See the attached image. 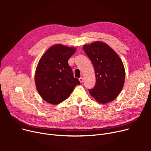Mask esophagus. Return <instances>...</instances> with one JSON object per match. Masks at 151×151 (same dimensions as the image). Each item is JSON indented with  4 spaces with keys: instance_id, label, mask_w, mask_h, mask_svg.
I'll list each match as a JSON object with an SVG mask.
<instances>
[{
    "instance_id": "34e87169",
    "label": "esophagus",
    "mask_w": 151,
    "mask_h": 151,
    "mask_svg": "<svg viewBox=\"0 0 151 151\" xmlns=\"http://www.w3.org/2000/svg\"><path fill=\"white\" fill-rule=\"evenodd\" d=\"M79 80H80V81L81 83H83V81H84V78H83V77H81V78H79Z\"/></svg>"
}]
</instances>
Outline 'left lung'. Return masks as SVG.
Instances as JSON below:
<instances>
[{
	"instance_id": "left-lung-1",
	"label": "left lung",
	"mask_w": 151,
	"mask_h": 151,
	"mask_svg": "<svg viewBox=\"0 0 151 151\" xmlns=\"http://www.w3.org/2000/svg\"><path fill=\"white\" fill-rule=\"evenodd\" d=\"M83 47L91 59L96 73V86L89 89L91 96L101 104L114 100L124 84L125 73L122 60L104 42H96Z\"/></svg>"
}]
</instances>
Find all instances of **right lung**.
Masks as SVG:
<instances>
[{
  "instance_id": "add662e5",
  "label": "right lung",
  "mask_w": 151,
  "mask_h": 151,
  "mask_svg": "<svg viewBox=\"0 0 151 151\" xmlns=\"http://www.w3.org/2000/svg\"><path fill=\"white\" fill-rule=\"evenodd\" d=\"M76 51L75 47L55 45L47 50L40 60L35 75L36 88L42 99L58 105L80 84L74 78L68 60Z\"/></svg>"
}]
</instances>
